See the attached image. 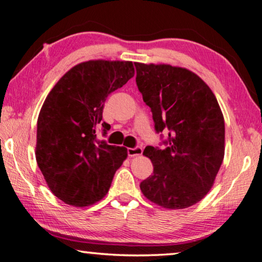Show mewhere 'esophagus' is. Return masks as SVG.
<instances>
[{
    "label": "esophagus",
    "instance_id": "obj_1",
    "mask_svg": "<svg viewBox=\"0 0 262 262\" xmlns=\"http://www.w3.org/2000/svg\"><path fill=\"white\" fill-rule=\"evenodd\" d=\"M143 154V147L140 146H136L134 148H127V156L128 157H137V156H141Z\"/></svg>",
    "mask_w": 262,
    "mask_h": 262
}]
</instances>
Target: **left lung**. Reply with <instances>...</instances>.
Wrapping results in <instances>:
<instances>
[{
    "label": "left lung",
    "instance_id": "obj_1",
    "mask_svg": "<svg viewBox=\"0 0 262 262\" xmlns=\"http://www.w3.org/2000/svg\"><path fill=\"white\" fill-rule=\"evenodd\" d=\"M136 82L151 108L166 148L146 146L153 174L140 183L144 196L166 209H184L211 189L224 159L225 124L216 96L195 73L170 65L135 62Z\"/></svg>",
    "mask_w": 262,
    "mask_h": 262
}]
</instances>
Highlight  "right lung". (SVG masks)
I'll use <instances>...</instances> for the list:
<instances>
[{
  "label": "right lung",
  "mask_w": 262,
  "mask_h": 262,
  "mask_svg": "<svg viewBox=\"0 0 262 262\" xmlns=\"http://www.w3.org/2000/svg\"><path fill=\"white\" fill-rule=\"evenodd\" d=\"M135 75L131 61L89 60L52 88L37 122L36 160L51 191L66 204L88 207L106 195L127 149L97 139L109 94Z\"/></svg>",
  "instance_id": "obj_1"
}]
</instances>
